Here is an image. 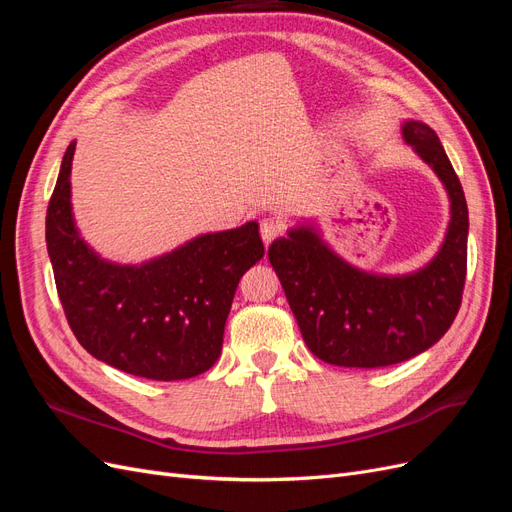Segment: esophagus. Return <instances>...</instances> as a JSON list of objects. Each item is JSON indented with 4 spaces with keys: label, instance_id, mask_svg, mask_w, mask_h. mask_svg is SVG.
<instances>
[{
    "label": "esophagus",
    "instance_id": "esophagus-1",
    "mask_svg": "<svg viewBox=\"0 0 512 512\" xmlns=\"http://www.w3.org/2000/svg\"><path fill=\"white\" fill-rule=\"evenodd\" d=\"M277 235H282V224L273 220V218H265L260 222V237L265 241V245H269Z\"/></svg>",
    "mask_w": 512,
    "mask_h": 512
}]
</instances>
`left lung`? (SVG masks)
Wrapping results in <instances>:
<instances>
[{"label":"left lung","mask_w":512,"mask_h":512,"mask_svg":"<svg viewBox=\"0 0 512 512\" xmlns=\"http://www.w3.org/2000/svg\"><path fill=\"white\" fill-rule=\"evenodd\" d=\"M401 134L451 200L444 241L425 267L404 275L363 271L309 224L290 228L269 247L305 344L324 363L374 369L408 361L436 344L459 312L468 265L466 196L427 123L408 119Z\"/></svg>","instance_id":"left-lung-1"}]
</instances>
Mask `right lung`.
I'll list each match as a JSON object with an SVG mask.
<instances>
[{"label": "right lung", "instance_id": "1", "mask_svg": "<svg viewBox=\"0 0 512 512\" xmlns=\"http://www.w3.org/2000/svg\"><path fill=\"white\" fill-rule=\"evenodd\" d=\"M72 141L46 209V250L79 344L98 361L149 380H188L220 359L243 273L265 256L258 222L198 235L141 265L91 250L72 213Z\"/></svg>", "mask_w": 512, "mask_h": 512}]
</instances>
